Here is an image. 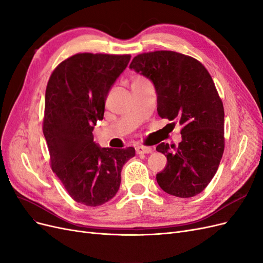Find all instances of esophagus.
I'll return each instance as SVG.
<instances>
[{
	"mask_svg": "<svg viewBox=\"0 0 263 263\" xmlns=\"http://www.w3.org/2000/svg\"><path fill=\"white\" fill-rule=\"evenodd\" d=\"M136 152H137L138 155H142V153H150V152H152V149L150 147L138 146V147H136Z\"/></svg>",
	"mask_w": 263,
	"mask_h": 263,
	"instance_id": "esophagus-1",
	"label": "esophagus"
}]
</instances>
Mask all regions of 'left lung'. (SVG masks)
<instances>
[{"mask_svg": "<svg viewBox=\"0 0 263 263\" xmlns=\"http://www.w3.org/2000/svg\"><path fill=\"white\" fill-rule=\"evenodd\" d=\"M129 68L155 85L159 116L178 120L183 127L177 148L164 142L157 147L167 159L157 174L159 186L179 198L200 194L218 171L225 144L223 103L209 71L174 51L139 54Z\"/></svg>", "mask_w": 263, "mask_h": 263, "instance_id": "1", "label": "left lung"}]
</instances>
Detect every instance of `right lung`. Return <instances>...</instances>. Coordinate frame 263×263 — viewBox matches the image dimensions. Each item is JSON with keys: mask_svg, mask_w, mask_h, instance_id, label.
Instances as JSON below:
<instances>
[{"mask_svg": "<svg viewBox=\"0 0 263 263\" xmlns=\"http://www.w3.org/2000/svg\"><path fill=\"white\" fill-rule=\"evenodd\" d=\"M129 60V54H75L53 70L45 90L43 135L52 171L75 201L89 206L111 200L123 165L135 157L133 147L100 148L92 135Z\"/></svg>", "mask_w": 263, "mask_h": 263, "instance_id": "add662e5", "label": "right lung"}]
</instances>
